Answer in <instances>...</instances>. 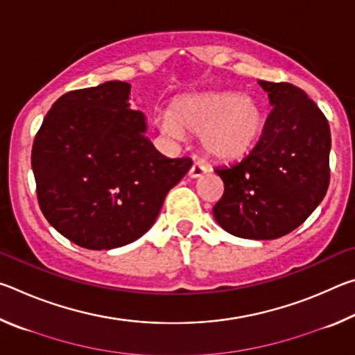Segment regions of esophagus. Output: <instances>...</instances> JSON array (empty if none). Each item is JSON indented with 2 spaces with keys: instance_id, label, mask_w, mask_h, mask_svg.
I'll return each instance as SVG.
<instances>
[{
  "instance_id": "esophagus-1",
  "label": "esophagus",
  "mask_w": 355,
  "mask_h": 355,
  "mask_svg": "<svg viewBox=\"0 0 355 355\" xmlns=\"http://www.w3.org/2000/svg\"><path fill=\"white\" fill-rule=\"evenodd\" d=\"M207 172H208V169L202 163H194V164H192L191 169H189V177L191 178H199V177L203 175V173H207Z\"/></svg>"
}]
</instances>
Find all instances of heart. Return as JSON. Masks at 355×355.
Here are the masks:
<instances>
[{
  "instance_id": "obj_1",
  "label": "heart",
  "mask_w": 355,
  "mask_h": 355,
  "mask_svg": "<svg viewBox=\"0 0 355 355\" xmlns=\"http://www.w3.org/2000/svg\"><path fill=\"white\" fill-rule=\"evenodd\" d=\"M167 136H202V148L216 161H235L249 155L264 128L263 110L257 101L235 92L191 95L175 101L161 119Z\"/></svg>"
}]
</instances>
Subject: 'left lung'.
I'll list each match as a JSON object with an SVG mask.
<instances>
[{"mask_svg":"<svg viewBox=\"0 0 355 355\" xmlns=\"http://www.w3.org/2000/svg\"><path fill=\"white\" fill-rule=\"evenodd\" d=\"M272 111L260 141L243 161L214 172L224 194L214 219L239 238L275 239L304 224L326 196L330 128L302 89L260 80Z\"/></svg>","mask_w":355,"mask_h":355,"instance_id":"obj_1","label":"left lung"}]
</instances>
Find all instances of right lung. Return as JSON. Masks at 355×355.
<instances>
[{
	"label": "right lung",
	"mask_w": 355,
	"mask_h": 355,
	"mask_svg": "<svg viewBox=\"0 0 355 355\" xmlns=\"http://www.w3.org/2000/svg\"><path fill=\"white\" fill-rule=\"evenodd\" d=\"M128 83L107 81L64 94L34 137L31 166L46 220L91 250L122 248L155 224L166 194L191 169L144 136Z\"/></svg>",
	"instance_id": "obj_1"
}]
</instances>
